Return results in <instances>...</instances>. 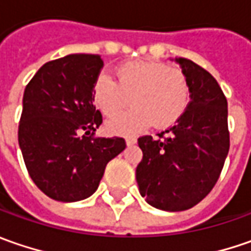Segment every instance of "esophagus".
<instances>
[{"label":"esophagus","instance_id":"obj_1","mask_svg":"<svg viewBox=\"0 0 251 251\" xmlns=\"http://www.w3.org/2000/svg\"><path fill=\"white\" fill-rule=\"evenodd\" d=\"M136 143H137V140H136L134 137H126V144H127V146H133Z\"/></svg>","mask_w":251,"mask_h":251}]
</instances>
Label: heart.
<instances>
[{
  "mask_svg": "<svg viewBox=\"0 0 251 251\" xmlns=\"http://www.w3.org/2000/svg\"><path fill=\"white\" fill-rule=\"evenodd\" d=\"M117 80L101 75L93 86V101L105 115L125 107L130 109L107 122L111 132L134 136L154 122L158 127L175 124L189 105L190 86L185 72L174 65L152 61H132L115 69Z\"/></svg>",
  "mask_w": 251,
  "mask_h": 251,
  "instance_id": "b5f03b06",
  "label": "heart"
}]
</instances>
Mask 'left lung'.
Wrapping results in <instances>:
<instances>
[{
	"instance_id": "obj_1",
	"label": "left lung",
	"mask_w": 251,
	"mask_h": 251,
	"mask_svg": "<svg viewBox=\"0 0 251 251\" xmlns=\"http://www.w3.org/2000/svg\"><path fill=\"white\" fill-rule=\"evenodd\" d=\"M190 86L183 115L158 137H139V192L164 211H185L211 192L229 151L228 102L218 82L190 59L175 58Z\"/></svg>"
}]
</instances>
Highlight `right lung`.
Masks as SVG:
<instances>
[{"label":"right lung","instance_id":"obj_1","mask_svg":"<svg viewBox=\"0 0 251 251\" xmlns=\"http://www.w3.org/2000/svg\"><path fill=\"white\" fill-rule=\"evenodd\" d=\"M102 66L100 55L71 54L44 64L25 89L19 147L33 182L56 201L90 197L125 150L122 137L93 136L102 124L93 101Z\"/></svg>","mask_w":251,"mask_h":251}]
</instances>
